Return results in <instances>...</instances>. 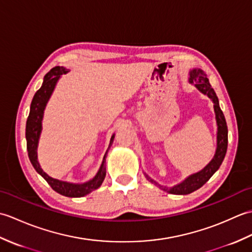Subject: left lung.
Listing matches in <instances>:
<instances>
[{"mask_svg":"<svg viewBox=\"0 0 252 252\" xmlns=\"http://www.w3.org/2000/svg\"><path fill=\"white\" fill-rule=\"evenodd\" d=\"M189 83H195V87L199 90L202 94L207 95L208 97L213 101V104H215L213 105V108H215L216 120L218 126L217 151L213 159L201 171L189 175V178L185 179L182 183L174 185L172 187H167L158 184L156 181L149 178L145 173L146 179L149 182H152L155 185H157L159 189H161L162 190L174 195H187L190 194L192 191H195L198 189H200V187L205 184L213 174H215V172H217V170L220 168L223 159L225 157L227 149V126L225 117H224L223 111L220 108V104H219V99L215 90L211 88L210 83H209L207 74L203 72L201 69H192V70L189 71Z\"/></svg>","mask_w":252,"mask_h":252,"instance_id":"left-lung-1","label":"left lung"}]
</instances>
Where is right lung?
I'll list each match as a JSON object with an SVG mask.
<instances>
[{
    "instance_id": "1",
    "label": "right lung",
    "mask_w": 252,
    "mask_h": 252,
    "mask_svg": "<svg viewBox=\"0 0 252 252\" xmlns=\"http://www.w3.org/2000/svg\"><path fill=\"white\" fill-rule=\"evenodd\" d=\"M68 71H69L68 69L61 66H56L54 68H52L51 70L45 74L43 83H42V87L36 91L33 98H32L30 112L26 123L27 151H28L29 159L36 172L50 184V186L53 189L57 191L58 194L66 197H82L90 194L91 191L95 190L96 189H98V187L101 185V183H103V181L106 176L105 162H106V156H107V153H108V149H107V152L105 154L103 162H101L98 172L96 173V175L92 180L85 182V183H82V184L69 183V182L60 181V180L51 178V176L47 175L44 171L41 169L40 163L37 161V155H36V148H37V143H39V138H40L41 130H42V119H43L45 106L51 97L53 91L55 89V85L58 81V79L61 78L62 74H66ZM114 138H115V134L110 138L109 147L111 146L112 142H114Z\"/></svg>"
}]
</instances>
